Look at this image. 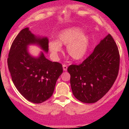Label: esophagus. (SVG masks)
Returning <instances> with one entry per match:
<instances>
[{
  "mask_svg": "<svg viewBox=\"0 0 129 129\" xmlns=\"http://www.w3.org/2000/svg\"><path fill=\"white\" fill-rule=\"evenodd\" d=\"M67 68H68V67H67V66L66 65V64H63V65H62V68H63L64 71H67Z\"/></svg>",
  "mask_w": 129,
  "mask_h": 129,
  "instance_id": "34e87169",
  "label": "esophagus"
}]
</instances>
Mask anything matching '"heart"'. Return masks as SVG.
Listing matches in <instances>:
<instances>
[{"mask_svg":"<svg viewBox=\"0 0 129 129\" xmlns=\"http://www.w3.org/2000/svg\"><path fill=\"white\" fill-rule=\"evenodd\" d=\"M90 37L83 34V29L74 26L63 29L57 35V41L48 42V48L54 57L57 58L62 50V45H67L68 54L75 61L85 57L89 49Z\"/></svg>","mask_w":129,"mask_h":129,"instance_id":"b5f03b06","label":"heart"}]
</instances>
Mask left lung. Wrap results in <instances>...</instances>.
<instances>
[{
	"instance_id": "left-lung-1",
	"label": "left lung",
	"mask_w": 129,
	"mask_h": 129,
	"mask_svg": "<svg viewBox=\"0 0 129 129\" xmlns=\"http://www.w3.org/2000/svg\"><path fill=\"white\" fill-rule=\"evenodd\" d=\"M119 59L118 46L109 34L81 64L69 66L70 85L76 98L85 103L102 98L117 78Z\"/></svg>"
}]
</instances>
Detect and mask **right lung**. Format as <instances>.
Wrapping results in <instances>:
<instances>
[{"instance_id":"obj_1","label":"right lung","mask_w":129,"mask_h":129,"mask_svg":"<svg viewBox=\"0 0 129 129\" xmlns=\"http://www.w3.org/2000/svg\"><path fill=\"white\" fill-rule=\"evenodd\" d=\"M30 44H37L48 52L47 37H37L26 28L11 44L8 66L13 83L21 95L32 103H41L53 94L62 67L59 62L46 59L43 52L37 57L31 56L28 50Z\"/></svg>"}]
</instances>
